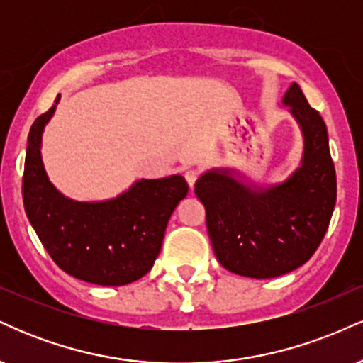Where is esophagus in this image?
<instances>
[{"label":"esophagus","instance_id":"obj_1","mask_svg":"<svg viewBox=\"0 0 363 363\" xmlns=\"http://www.w3.org/2000/svg\"><path fill=\"white\" fill-rule=\"evenodd\" d=\"M184 177L187 181V184H189V187L194 186V182L198 181V170L196 169H187L184 172Z\"/></svg>","mask_w":363,"mask_h":363}]
</instances>
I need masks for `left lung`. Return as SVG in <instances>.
Here are the masks:
<instances>
[{"label":"left lung","instance_id":"left-lung-1","mask_svg":"<svg viewBox=\"0 0 363 363\" xmlns=\"http://www.w3.org/2000/svg\"><path fill=\"white\" fill-rule=\"evenodd\" d=\"M283 104L303 133L302 165L280 186L257 189L227 170L203 174L194 193L206 210L216 259L251 278L290 273L312 257L324 239L336 203V172L323 118L291 83Z\"/></svg>","mask_w":363,"mask_h":363}]
</instances>
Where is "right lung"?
I'll return each instance as SVG.
<instances>
[{
	"instance_id": "1",
	"label": "right lung",
	"mask_w": 363,
	"mask_h": 363,
	"mask_svg": "<svg viewBox=\"0 0 363 363\" xmlns=\"http://www.w3.org/2000/svg\"><path fill=\"white\" fill-rule=\"evenodd\" d=\"M54 106L32 124L22 181L25 213L44 249L57 266L78 280L119 286L140 280L152 269L165 227L187 182L182 176L143 179L118 198L82 203L65 198L49 182L40 140Z\"/></svg>"
}]
</instances>
